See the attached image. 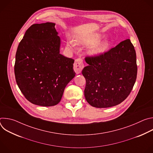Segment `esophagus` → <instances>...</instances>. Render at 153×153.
<instances>
[{
    "label": "esophagus",
    "mask_w": 153,
    "mask_h": 153,
    "mask_svg": "<svg viewBox=\"0 0 153 153\" xmlns=\"http://www.w3.org/2000/svg\"><path fill=\"white\" fill-rule=\"evenodd\" d=\"M83 67H84V65H83V59L82 58L76 59L74 63V70L76 73V74L80 73Z\"/></svg>",
    "instance_id": "obj_1"
}]
</instances>
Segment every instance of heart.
Returning a JSON list of instances; mask_svg holds the SVG:
<instances>
[{
  "label": "heart",
  "mask_w": 153,
  "mask_h": 153,
  "mask_svg": "<svg viewBox=\"0 0 153 153\" xmlns=\"http://www.w3.org/2000/svg\"><path fill=\"white\" fill-rule=\"evenodd\" d=\"M100 39V36L99 34H95L92 36L88 37H85L82 39L80 40V42L82 44L85 45H93L99 42V40ZM108 46V42H103L100 44L96 46L92 50V53L97 54L101 52H103L105 50V49Z\"/></svg>",
  "instance_id": "heart-1"
}]
</instances>
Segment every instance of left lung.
<instances>
[{"mask_svg":"<svg viewBox=\"0 0 153 153\" xmlns=\"http://www.w3.org/2000/svg\"><path fill=\"white\" fill-rule=\"evenodd\" d=\"M85 60L88 65L82 71L86 80L84 94L90 105L108 108L126 99L137 73L136 53L129 39L103 53L86 56Z\"/></svg>","mask_w":153,"mask_h":153,"instance_id":"1","label":"left lung"}]
</instances>
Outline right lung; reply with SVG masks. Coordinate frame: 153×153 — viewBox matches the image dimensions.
<instances>
[{
  "label": "right lung",
  "mask_w": 153,
  "mask_h": 153,
  "mask_svg": "<svg viewBox=\"0 0 153 153\" xmlns=\"http://www.w3.org/2000/svg\"><path fill=\"white\" fill-rule=\"evenodd\" d=\"M55 24L32 25L19 43L14 64L19 88L31 103L42 106L59 103L74 77V60L59 53L60 37Z\"/></svg>",
  "instance_id": "add662e5"
}]
</instances>
